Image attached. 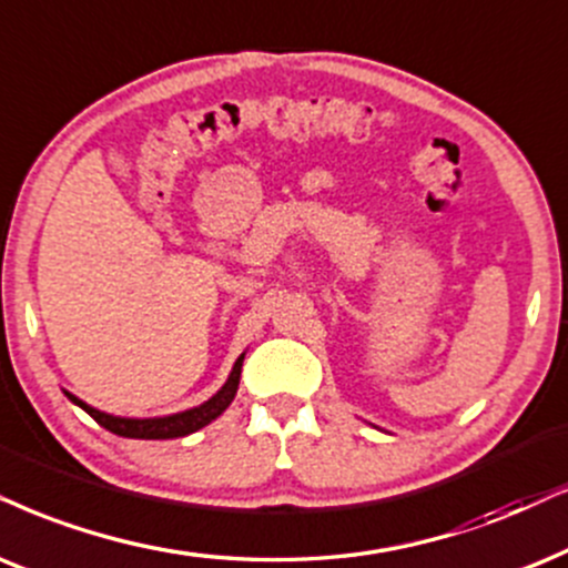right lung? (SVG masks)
<instances>
[{"mask_svg": "<svg viewBox=\"0 0 568 568\" xmlns=\"http://www.w3.org/2000/svg\"><path fill=\"white\" fill-rule=\"evenodd\" d=\"M243 356L246 354H241L239 358H235V364H233L231 375H227V379H225V385H222L210 400H204V404H199L193 408H185V412H178V414L114 416V414L99 412V408L85 404V400L73 396V393L64 390V396L73 400L75 406H81L85 414L93 416V419H97L104 429H110V433L120 435V437H135V440H170V437H185V435L196 433V429L210 425V422L217 419V416L233 404L235 393H239V383H241Z\"/></svg>", "mask_w": 568, "mask_h": 568, "instance_id": "add662e5", "label": "right lung"}]
</instances>
